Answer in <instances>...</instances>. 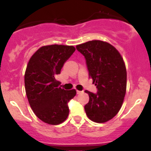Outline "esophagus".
<instances>
[{
  "label": "esophagus",
  "mask_w": 151,
  "mask_h": 151,
  "mask_svg": "<svg viewBox=\"0 0 151 151\" xmlns=\"http://www.w3.org/2000/svg\"><path fill=\"white\" fill-rule=\"evenodd\" d=\"M83 93V91H77V94H80V93Z\"/></svg>",
  "instance_id": "34e87169"
}]
</instances>
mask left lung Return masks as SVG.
<instances>
[{"instance_id":"left-lung-1","label":"left lung","mask_w":151,"mask_h":151,"mask_svg":"<svg viewBox=\"0 0 151 151\" xmlns=\"http://www.w3.org/2000/svg\"><path fill=\"white\" fill-rule=\"evenodd\" d=\"M83 55L89 77L97 88L88 91L85 106L87 116L96 123H105L115 116L122 106L126 91V68L119 52L107 42L93 40L76 46Z\"/></svg>"}]
</instances>
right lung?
I'll list each match as a JSON object with an SVG mask.
<instances>
[{"label":"right lung","mask_w":151,"mask_h":151,"mask_svg":"<svg viewBox=\"0 0 151 151\" xmlns=\"http://www.w3.org/2000/svg\"><path fill=\"white\" fill-rule=\"evenodd\" d=\"M75 51L73 46L47 45L39 48L29 60L25 74L27 98L35 115L43 122L58 125L69 113L68 103L75 96L74 89L59 87L55 77Z\"/></svg>","instance_id":"obj_1"}]
</instances>
